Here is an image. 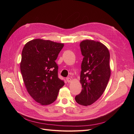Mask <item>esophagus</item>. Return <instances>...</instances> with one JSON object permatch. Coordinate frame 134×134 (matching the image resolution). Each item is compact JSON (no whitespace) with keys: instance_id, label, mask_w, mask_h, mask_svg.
Here are the masks:
<instances>
[{"instance_id":"obj_1","label":"esophagus","mask_w":134,"mask_h":134,"mask_svg":"<svg viewBox=\"0 0 134 134\" xmlns=\"http://www.w3.org/2000/svg\"><path fill=\"white\" fill-rule=\"evenodd\" d=\"M66 81L68 83H70L71 82V79L69 78V77H68V78H66Z\"/></svg>"}]
</instances>
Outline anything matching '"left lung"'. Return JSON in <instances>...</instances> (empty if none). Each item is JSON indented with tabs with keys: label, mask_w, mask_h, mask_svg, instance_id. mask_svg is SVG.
<instances>
[{
	"label": "left lung",
	"mask_w": 134,
	"mask_h": 134,
	"mask_svg": "<svg viewBox=\"0 0 134 134\" xmlns=\"http://www.w3.org/2000/svg\"><path fill=\"white\" fill-rule=\"evenodd\" d=\"M84 56L80 82L82 90L75 97L76 102L84 106L91 105L102 95L111 76L109 52L100 42L85 40L80 43Z\"/></svg>",
	"instance_id": "8db88e82"
}]
</instances>
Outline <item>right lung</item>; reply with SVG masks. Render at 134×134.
I'll list each match as a JSON object with an SVG mask.
<instances>
[{
    "label": "right lung",
    "mask_w": 134,
    "mask_h": 134,
    "mask_svg": "<svg viewBox=\"0 0 134 134\" xmlns=\"http://www.w3.org/2000/svg\"><path fill=\"white\" fill-rule=\"evenodd\" d=\"M64 44L40 38L32 40L24 46L20 68L28 93L41 105L53 103L64 81L58 78L55 63Z\"/></svg>",
    "instance_id": "right-lung-1"
}]
</instances>
